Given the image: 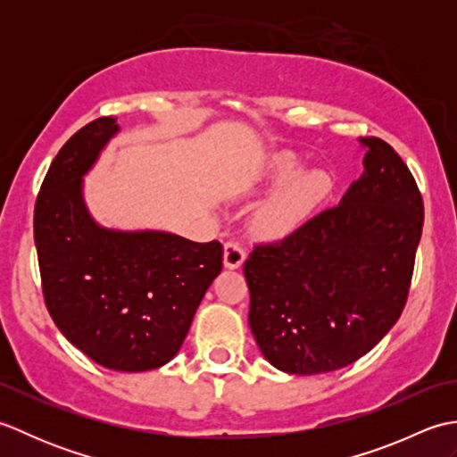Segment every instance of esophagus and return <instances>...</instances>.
Listing matches in <instances>:
<instances>
[{
    "label": "esophagus",
    "instance_id": "1",
    "mask_svg": "<svg viewBox=\"0 0 457 457\" xmlns=\"http://www.w3.org/2000/svg\"><path fill=\"white\" fill-rule=\"evenodd\" d=\"M244 261H245V251L237 244V241H228V244L223 245V265L228 269H239L244 265Z\"/></svg>",
    "mask_w": 457,
    "mask_h": 457
}]
</instances>
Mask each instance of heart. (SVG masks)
I'll return each instance as SVG.
<instances>
[{
	"mask_svg": "<svg viewBox=\"0 0 457 457\" xmlns=\"http://www.w3.org/2000/svg\"><path fill=\"white\" fill-rule=\"evenodd\" d=\"M300 161L285 153L275 157L265 174L267 187L283 184L273 196L257 210V228L267 237H283L293 234L312 216L332 188L329 177L322 170L300 172Z\"/></svg>",
	"mask_w": 457,
	"mask_h": 457,
	"instance_id": "heart-1",
	"label": "heart"
}]
</instances>
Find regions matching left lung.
<instances>
[{
	"instance_id": "obj_1",
	"label": "left lung",
	"mask_w": 457,
	"mask_h": 457,
	"mask_svg": "<svg viewBox=\"0 0 457 457\" xmlns=\"http://www.w3.org/2000/svg\"><path fill=\"white\" fill-rule=\"evenodd\" d=\"M361 177L337 206L244 265L249 326L267 361L318 375L357 361L399 320L409 296L424 204L389 143L359 139Z\"/></svg>"
}]
</instances>
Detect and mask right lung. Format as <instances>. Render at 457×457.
<instances>
[{"mask_svg": "<svg viewBox=\"0 0 457 457\" xmlns=\"http://www.w3.org/2000/svg\"><path fill=\"white\" fill-rule=\"evenodd\" d=\"M120 125L100 118L58 151L35 204V245L48 314L92 361L113 371L162 367L179 353L220 275V241L113 229L92 218L84 177Z\"/></svg>", "mask_w": 457, "mask_h": 457, "instance_id": "right-lung-1", "label": "right lung"}]
</instances>
